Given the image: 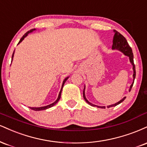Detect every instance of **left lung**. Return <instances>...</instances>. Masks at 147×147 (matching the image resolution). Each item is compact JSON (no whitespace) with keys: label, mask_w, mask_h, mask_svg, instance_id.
Listing matches in <instances>:
<instances>
[{"label":"left lung","mask_w":147,"mask_h":147,"mask_svg":"<svg viewBox=\"0 0 147 147\" xmlns=\"http://www.w3.org/2000/svg\"><path fill=\"white\" fill-rule=\"evenodd\" d=\"M114 38H113V45L112 47V50H118L123 53L125 55L128 56L129 59L130 63H131V65L133 66V71H134L133 79H133V83H132L131 85L130 86L129 90V91L130 92L131 90L132 86H133L134 85V79L136 78V67L134 63V54H133V52H132L131 48L129 47V45L128 42H127V40L125 39V37L123 36V35H122L119 32H118L117 31H116V30H114ZM85 88H86V86H84V92H83V96H84L85 100H86L89 105H90L91 106H93V107H98V108L105 109V106H98V105H94V104L91 103L90 102L88 101V100L86 97V94H85ZM125 98H126V96H125L124 98H122L121 100H119L118 102H116L115 104H113V105H107V108H109V107H115V106L118 105V104L121 103V102L125 99Z\"/></svg>","instance_id":"8db88e82"}]
</instances>
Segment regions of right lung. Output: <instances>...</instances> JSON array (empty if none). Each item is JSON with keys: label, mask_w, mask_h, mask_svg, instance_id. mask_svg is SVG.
<instances>
[{"label": "right lung", "mask_w": 147, "mask_h": 147, "mask_svg": "<svg viewBox=\"0 0 147 147\" xmlns=\"http://www.w3.org/2000/svg\"><path fill=\"white\" fill-rule=\"evenodd\" d=\"M35 30H36L35 29H31V30H30V31H27V32H26V33H25V34H24V35H23V36L22 37V38L20 39V41H19L18 44V45H19V44H20V42H22L23 40H24V38H26V37L27 36V35H28V34H29V33H31V32H33V31H35ZM14 52H15V51H13V55H12V57H11V62H12V61H13V58ZM68 78H69V77H67L66 78H65L64 80H63V83H62V86H61V90H60V92H59V95H58L57 98V100H56L54 102H53V103L50 104V105H46V106H43V107H29V108H31V109H33V110H35V111H41V110H45V109H49V108H50V107H53V106H54V105H55V104L57 103V102L58 101H59V100L60 99V97H61V92H62V89H63V85H64L65 82H66V81H67V79H68Z\"/></svg>", "instance_id": "obj_1"}]
</instances>
